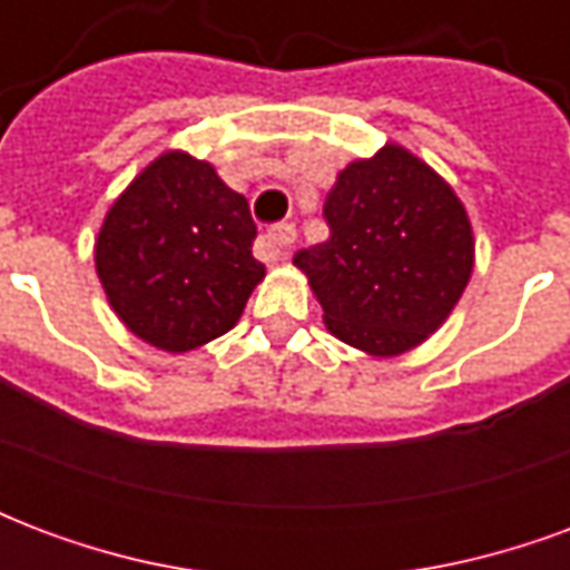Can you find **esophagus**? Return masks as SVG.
I'll return each instance as SVG.
<instances>
[{"mask_svg": "<svg viewBox=\"0 0 570 570\" xmlns=\"http://www.w3.org/2000/svg\"><path fill=\"white\" fill-rule=\"evenodd\" d=\"M265 244L277 253V256H289V247L296 244V225L293 223H281L265 232Z\"/></svg>", "mask_w": 570, "mask_h": 570, "instance_id": "esophagus-1", "label": "esophagus"}]
</instances>
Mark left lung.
Wrapping results in <instances>:
<instances>
[{"mask_svg":"<svg viewBox=\"0 0 570 570\" xmlns=\"http://www.w3.org/2000/svg\"><path fill=\"white\" fill-rule=\"evenodd\" d=\"M330 240L302 249L326 330L370 357H400L449 321L470 284L476 240L454 188L419 155L384 142L326 195Z\"/></svg>","mask_w":570,"mask_h":570,"instance_id":"obj_1","label":"left lung"}]
</instances>
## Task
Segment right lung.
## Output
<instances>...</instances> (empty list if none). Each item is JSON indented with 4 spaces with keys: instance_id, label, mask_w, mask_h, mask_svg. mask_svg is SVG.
I'll return each mask as SVG.
<instances>
[{
    "instance_id": "add662e5",
    "label": "right lung",
    "mask_w": 570,
    "mask_h": 570,
    "mask_svg": "<svg viewBox=\"0 0 570 570\" xmlns=\"http://www.w3.org/2000/svg\"><path fill=\"white\" fill-rule=\"evenodd\" d=\"M249 204L216 167L161 151L106 213L94 265L118 321L146 345L186 354L225 335L265 277Z\"/></svg>"
}]
</instances>
